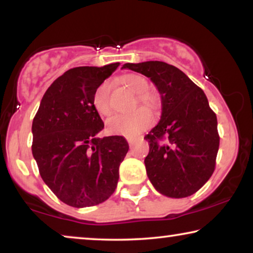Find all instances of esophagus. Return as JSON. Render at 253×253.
I'll return each instance as SVG.
<instances>
[{
  "instance_id": "1",
  "label": "esophagus",
  "mask_w": 253,
  "mask_h": 253,
  "mask_svg": "<svg viewBox=\"0 0 253 253\" xmlns=\"http://www.w3.org/2000/svg\"><path fill=\"white\" fill-rule=\"evenodd\" d=\"M136 140L137 139H134V138H127V143H129L130 146H133L136 144Z\"/></svg>"
}]
</instances>
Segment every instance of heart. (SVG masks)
Returning <instances> with one entry per match:
<instances>
[{
    "label": "heart",
    "instance_id": "b5f03b06",
    "mask_svg": "<svg viewBox=\"0 0 253 253\" xmlns=\"http://www.w3.org/2000/svg\"><path fill=\"white\" fill-rule=\"evenodd\" d=\"M123 84L131 91L138 94V101L148 107H153L155 103L154 96L146 92L148 87L147 81L139 75H126L122 77ZM109 84L103 82L100 84L93 94V106L99 115L108 116L112 113L109 99ZM153 122V115L145 107H140L130 114H117L107 121V130L109 133L119 136L133 137L141 131L147 129Z\"/></svg>",
    "mask_w": 253,
    "mask_h": 253
}]
</instances>
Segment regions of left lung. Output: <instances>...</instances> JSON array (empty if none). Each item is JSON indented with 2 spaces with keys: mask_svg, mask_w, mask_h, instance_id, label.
Returning <instances> with one entry per match:
<instances>
[{
  "mask_svg": "<svg viewBox=\"0 0 253 253\" xmlns=\"http://www.w3.org/2000/svg\"><path fill=\"white\" fill-rule=\"evenodd\" d=\"M123 68L150 78L161 95L160 122L145 136L150 144L145 158L148 178L165 196L193 195L212 176L220 144L216 115L205 93L165 62L126 63Z\"/></svg>",
  "mask_w": 253,
  "mask_h": 253,
  "instance_id": "left-lung-1",
  "label": "left lung"
}]
</instances>
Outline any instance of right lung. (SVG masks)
Segmentation results:
<instances>
[{"mask_svg": "<svg viewBox=\"0 0 253 253\" xmlns=\"http://www.w3.org/2000/svg\"><path fill=\"white\" fill-rule=\"evenodd\" d=\"M120 63L77 67L49 86L32 123V153L54 195L72 207L99 205L115 191L129 151L122 136L98 138L105 126L93 106L96 87Z\"/></svg>", "mask_w": 253, "mask_h": 253, "instance_id": "add662e5", "label": "right lung"}]
</instances>
